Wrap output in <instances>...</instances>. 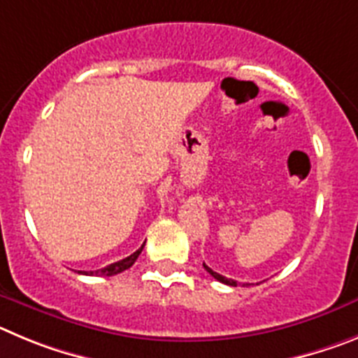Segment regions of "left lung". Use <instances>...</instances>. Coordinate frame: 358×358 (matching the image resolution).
<instances>
[{
    "mask_svg": "<svg viewBox=\"0 0 358 358\" xmlns=\"http://www.w3.org/2000/svg\"><path fill=\"white\" fill-rule=\"evenodd\" d=\"M203 267H205V269H207V271L210 273V275L214 276V278L217 280V282H221V283H227V285H231V287H237V282H235V280H231V278H227V276H223V275H219V273L212 271V269H210V267L207 266V264H203Z\"/></svg>",
    "mask_w": 358,
    "mask_h": 358,
    "instance_id": "obj_1",
    "label": "left lung"
}]
</instances>
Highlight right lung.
<instances>
[{
    "label": "right lung",
    "mask_w": 358,
    "mask_h": 358,
    "mask_svg": "<svg viewBox=\"0 0 358 358\" xmlns=\"http://www.w3.org/2000/svg\"><path fill=\"white\" fill-rule=\"evenodd\" d=\"M144 244L139 248V250L135 251V253H131L130 257H127V259L119 260V262H114L110 264V266L103 267V269H98V271H78L82 273V275H96V276H114V275H119V273L127 271L128 267L134 266V262L137 260V257L141 255V251H143Z\"/></svg>",
    "instance_id": "add662e5"
}]
</instances>
